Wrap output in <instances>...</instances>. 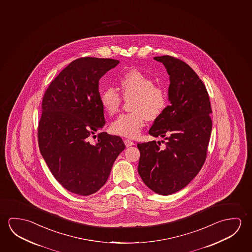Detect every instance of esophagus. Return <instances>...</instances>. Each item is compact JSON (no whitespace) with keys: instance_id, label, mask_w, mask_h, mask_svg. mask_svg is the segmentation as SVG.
<instances>
[{"instance_id":"esophagus-1","label":"esophagus","mask_w":252,"mask_h":252,"mask_svg":"<svg viewBox=\"0 0 252 252\" xmlns=\"http://www.w3.org/2000/svg\"><path fill=\"white\" fill-rule=\"evenodd\" d=\"M124 144H125V145H126V147H129V146L134 145V142L131 141V140L125 139L124 140Z\"/></svg>"}]
</instances>
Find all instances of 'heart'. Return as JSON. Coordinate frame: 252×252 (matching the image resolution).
Listing matches in <instances>:
<instances>
[{"label":"heart","instance_id":"obj_1","mask_svg":"<svg viewBox=\"0 0 252 252\" xmlns=\"http://www.w3.org/2000/svg\"><path fill=\"white\" fill-rule=\"evenodd\" d=\"M119 90L126 100H130L133 112L123 114L113 122L111 131L125 137L138 136L146 118L156 120L167 107V94L161 86L154 84L148 74L137 69L125 72L119 79ZM100 101L104 111L114 116L120 109L123 97L117 89L107 87L100 94Z\"/></svg>","mask_w":252,"mask_h":252}]
</instances>
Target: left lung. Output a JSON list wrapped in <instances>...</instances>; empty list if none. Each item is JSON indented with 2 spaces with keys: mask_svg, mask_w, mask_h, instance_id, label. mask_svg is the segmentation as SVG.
Masks as SVG:
<instances>
[{
  "mask_svg": "<svg viewBox=\"0 0 252 252\" xmlns=\"http://www.w3.org/2000/svg\"><path fill=\"white\" fill-rule=\"evenodd\" d=\"M170 75L171 104L149 130L165 141L137 144V171L153 192L169 195L187 187L203 166L212 130L207 88L192 68L172 56L155 57Z\"/></svg>",
  "mask_w": 252,
  "mask_h": 252,
  "instance_id": "obj_1",
  "label": "left lung"
}]
</instances>
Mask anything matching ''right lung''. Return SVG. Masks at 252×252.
Returning <instances> with one entry per match:
<instances>
[{
	"mask_svg": "<svg viewBox=\"0 0 252 252\" xmlns=\"http://www.w3.org/2000/svg\"><path fill=\"white\" fill-rule=\"evenodd\" d=\"M119 60L85 57L73 60L52 80L42 100L38 146L50 171L63 188L79 195L100 190L116 158L125 149L120 136L98 134L102 128L99 80Z\"/></svg>",
	"mask_w": 252,
	"mask_h": 252,
	"instance_id": "right-lung-1",
	"label": "right lung"
}]
</instances>
